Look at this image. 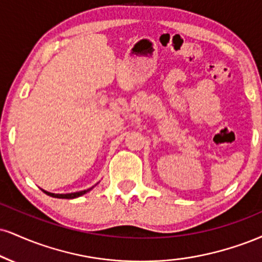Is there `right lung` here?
<instances>
[{
    "label": "right lung",
    "instance_id": "1",
    "mask_svg": "<svg viewBox=\"0 0 262 262\" xmlns=\"http://www.w3.org/2000/svg\"><path fill=\"white\" fill-rule=\"evenodd\" d=\"M90 189H88V190L77 191V193H71V194H53V193H49V191H45V190H43V193H46L47 195H50V196H52V198H58V199H74V198L81 196V195H84L85 193H88V191H89Z\"/></svg>",
    "mask_w": 262,
    "mask_h": 262
}]
</instances>
